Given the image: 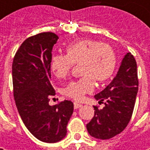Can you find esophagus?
Wrapping results in <instances>:
<instances>
[{
  "label": "esophagus",
  "mask_w": 150,
  "mask_h": 150,
  "mask_svg": "<svg viewBox=\"0 0 150 150\" xmlns=\"http://www.w3.org/2000/svg\"><path fill=\"white\" fill-rule=\"evenodd\" d=\"M82 105L81 104V103H74V108H75V110H77V109H79V108H81Z\"/></svg>",
  "instance_id": "34e87169"
}]
</instances>
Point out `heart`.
Masks as SVG:
<instances>
[{
    "label": "heart",
    "mask_w": 150,
    "mask_h": 150,
    "mask_svg": "<svg viewBox=\"0 0 150 150\" xmlns=\"http://www.w3.org/2000/svg\"><path fill=\"white\" fill-rule=\"evenodd\" d=\"M66 55H54L51 60V68L56 77H67L74 64H80L81 75L80 80L71 81L63 93L76 101L82 100L86 94L93 92L94 81L98 83L108 81L114 75L117 58L112 47L93 39H83L67 46Z\"/></svg>",
    "instance_id": "b5f03b06"
}]
</instances>
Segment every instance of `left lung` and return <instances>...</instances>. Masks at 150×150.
Returning a JSON list of instances; mask_svg holds the SVG:
<instances>
[{
	"instance_id": "8db88e82",
	"label": "left lung",
	"mask_w": 150,
	"mask_h": 150,
	"mask_svg": "<svg viewBox=\"0 0 150 150\" xmlns=\"http://www.w3.org/2000/svg\"><path fill=\"white\" fill-rule=\"evenodd\" d=\"M138 90L137 63L127 52L116 76L102 92L94 96L104 107H94V116L86 124L89 134L98 139H110L127 127L132 118Z\"/></svg>"
}]
</instances>
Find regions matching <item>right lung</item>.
<instances>
[{
    "instance_id": "1",
    "label": "right lung",
    "mask_w": 150,
    "mask_h": 150,
    "mask_svg": "<svg viewBox=\"0 0 150 150\" xmlns=\"http://www.w3.org/2000/svg\"><path fill=\"white\" fill-rule=\"evenodd\" d=\"M57 39L52 32L27 38L17 51L12 66L14 99L23 122L33 136L50 144L66 136L74 110L69 100L49 104L56 94L50 79L52 51Z\"/></svg>"
}]
</instances>
